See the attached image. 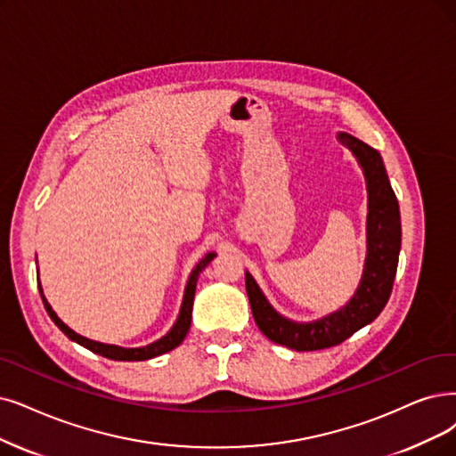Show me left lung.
Wrapping results in <instances>:
<instances>
[{
	"label": "left lung",
	"instance_id": "left-lung-1",
	"mask_svg": "<svg viewBox=\"0 0 456 456\" xmlns=\"http://www.w3.org/2000/svg\"><path fill=\"white\" fill-rule=\"evenodd\" d=\"M338 140L352 150L367 177L369 252L361 284L352 301L340 311L311 323H296L273 311L258 284L245 273L247 296L260 331L275 344L296 352L325 350L344 342L361 327L370 323L391 296L400 250V213L396 196L386 174L384 160L369 143L340 133Z\"/></svg>",
	"mask_w": 456,
	"mask_h": 456
}]
</instances>
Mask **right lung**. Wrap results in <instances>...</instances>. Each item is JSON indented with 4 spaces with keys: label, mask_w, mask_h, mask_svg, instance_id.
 <instances>
[{
    "label": "right lung",
    "mask_w": 456,
    "mask_h": 456,
    "mask_svg": "<svg viewBox=\"0 0 456 456\" xmlns=\"http://www.w3.org/2000/svg\"><path fill=\"white\" fill-rule=\"evenodd\" d=\"M213 258H215V252H209L208 256L200 260L198 265L192 269L191 277H189V282H187V288H185V297H183V305H181L179 318L174 323L172 330L165 337L159 338L157 342H153L150 346H143V348H119V346L101 344V342H95V340H89L86 337H80L78 333L69 330V327L56 316V313L52 311V306L48 305V301L43 296V288L41 286H39V291H41V297H43V303H45V308H46L48 316L52 318V322L56 323L70 340L78 342L80 346H84V348L91 350L94 354H99V355H102L106 359H114V361H145V359H151V357H157V355H162V354L174 350L175 346H179L181 342H183V338L187 337L189 327H191V318H192V301H194L196 281H198L200 271H202Z\"/></svg>",
    "instance_id": "obj_1"
}]
</instances>
